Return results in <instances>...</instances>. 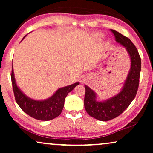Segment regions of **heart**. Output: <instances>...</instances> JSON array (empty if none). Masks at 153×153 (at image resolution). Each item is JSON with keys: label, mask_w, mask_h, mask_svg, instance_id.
Segmentation results:
<instances>
[{"label": "heart", "mask_w": 153, "mask_h": 153, "mask_svg": "<svg viewBox=\"0 0 153 153\" xmlns=\"http://www.w3.org/2000/svg\"><path fill=\"white\" fill-rule=\"evenodd\" d=\"M99 36H100V37H101V35H99Z\"/></svg>", "instance_id": "b5f03b06"}]
</instances>
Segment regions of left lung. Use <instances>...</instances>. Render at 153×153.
Here are the masks:
<instances>
[{
    "instance_id": "1",
    "label": "left lung",
    "mask_w": 153,
    "mask_h": 153,
    "mask_svg": "<svg viewBox=\"0 0 153 153\" xmlns=\"http://www.w3.org/2000/svg\"><path fill=\"white\" fill-rule=\"evenodd\" d=\"M118 44L124 47L130 59V68L124 84L116 95L102 101L93 89L85 85L84 106L86 112L94 118L101 121H108L118 117L134 99L139 88L141 60L138 50L127 37L118 31L111 30Z\"/></svg>"
}]
</instances>
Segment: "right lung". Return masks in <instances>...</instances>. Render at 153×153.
Instances as JSON below:
<instances>
[{
  "instance_id": "obj_1",
  "label": "right lung",
  "mask_w": 153,
  "mask_h": 153,
  "mask_svg": "<svg viewBox=\"0 0 153 153\" xmlns=\"http://www.w3.org/2000/svg\"><path fill=\"white\" fill-rule=\"evenodd\" d=\"M24 38L22 39V40ZM11 79L14 97L16 103L19 106V107L32 118L44 121L52 120L61 114L67 95L76 85L79 84V82H76L73 84L60 88L47 99L35 100L29 97L24 93V92L16 84L13 65H12Z\"/></svg>"
}]
</instances>
